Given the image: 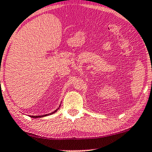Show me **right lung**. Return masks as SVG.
I'll list each match as a JSON object with an SVG mask.
<instances>
[{
  "mask_svg": "<svg viewBox=\"0 0 152 152\" xmlns=\"http://www.w3.org/2000/svg\"><path fill=\"white\" fill-rule=\"evenodd\" d=\"M56 111H57V109L55 111H53V112H52V113H50V114H53V113H55ZM49 114H46V115H42V116H31V117H32V118H38V117H43V116H47V115H49Z\"/></svg>",
  "mask_w": 152,
  "mask_h": 152,
  "instance_id": "right-lung-1",
  "label": "right lung"
}]
</instances>
